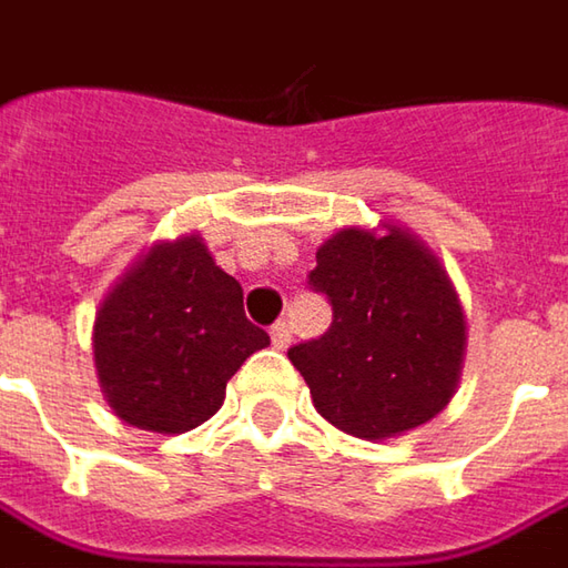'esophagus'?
Listing matches in <instances>:
<instances>
[{"label":"esophagus","mask_w":568,"mask_h":568,"mask_svg":"<svg viewBox=\"0 0 568 568\" xmlns=\"http://www.w3.org/2000/svg\"><path fill=\"white\" fill-rule=\"evenodd\" d=\"M271 343H274V348H287V345H291V329H287L284 320H277V323L271 326Z\"/></svg>","instance_id":"obj_1"}]
</instances>
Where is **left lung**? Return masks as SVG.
<instances>
[{
  "mask_svg": "<svg viewBox=\"0 0 568 568\" xmlns=\"http://www.w3.org/2000/svg\"><path fill=\"white\" fill-rule=\"evenodd\" d=\"M310 284L329 297L333 326L287 358L323 420L382 443L446 410L466 362V310L417 232L345 225L316 248Z\"/></svg>",
  "mask_w": 568,
  "mask_h": 568,
  "instance_id": "1",
  "label": "left lung"
}]
</instances>
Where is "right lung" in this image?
<instances>
[{
  "label": "right lung",
  "instance_id": "obj_1",
  "mask_svg": "<svg viewBox=\"0 0 568 568\" xmlns=\"http://www.w3.org/2000/svg\"><path fill=\"white\" fill-rule=\"evenodd\" d=\"M271 345L242 310V284L196 232L154 242L102 297L93 362L102 397L129 426L174 436L206 424L229 378Z\"/></svg>",
  "mask_w": 568,
  "mask_h": 568
}]
</instances>
